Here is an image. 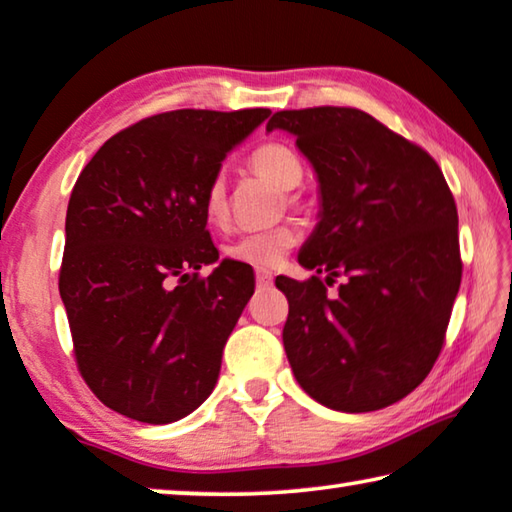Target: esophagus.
<instances>
[{
	"mask_svg": "<svg viewBox=\"0 0 512 512\" xmlns=\"http://www.w3.org/2000/svg\"><path fill=\"white\" fill-rule=\"evenodd\" d=\"M255 282H257V287H271L273 285V273L264 271V269H257L255 271Z\"/></svg>",
	"mask_w": 512,
	"mask_h": 512,
	"instance_id": "34e87169",
	"label": "esophagus"
}]
</instances>
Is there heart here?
Listing matches in <instances>:
<instances>
[{"label": "heart", "mask_w": 512, "mask_h": 512, "mask_svg": "<svg viewBox=\"0 0 512 512\" xmlns=\"http://www.w3.org/2000/svg\"><path fill=\"white\" fill-rule=\"evenodd\" d=\"M250 166H253L259 175L266 180L280 186L282 191H294L296 186L305 180V166L300 154L287 143L269 141L253 152L250 157ZM291 202H296V196H291ZM202 209L209 223H221L227 214V186L225 175L218 173L209 180L205 189V198H202ZM300 241V232L296 225L282 223L275 227H266V230H253L243 232L241 237L227 243L225 253L234 262L257 266V269H273L282 259L289 255V250Z\"/></svg>", "instance_id": "heart-1"}]
</instances>
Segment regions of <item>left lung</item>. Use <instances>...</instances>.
Segmentation results:
<instances>
[{
	"label": "left lung",
	"mask_w": 512,
	"mask_h": 512,
	"mask_svg": "<svg viewBox=\"0 0 512 512\" xmlns=\"http://www.w3.org/2000/svg\"><path fill=\"white\" fill-rule=\"evenodd\" d=\"M266 129L296 136L321 189V221L298 255L316 275L275 278L294 376L332 410L387 408L444 346L462 278L453 193L431 154L360 109L278 111Z\"/></svg>",
	"instance_id": "1"
}]
</instances>
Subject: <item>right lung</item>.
Instances as JSON below:
<instances>
[{"instance_id": "obj_1", "label": "right lung", "mask_w": 512, "mask_h": 512, "mask_svg": "<svg viewBox=\"0 0 512 512\" xmlns=\"http://www.w3.org/2000/svg\"><path fill=\"white\" fill-rule=\"evenodd\" d=\"M269 109H177L129 125L77 177L59 291L77 369L107 408L170 424L212 394L253 296L248 264L218 259L202 198Z\"/></svg>"}]
</instances>
